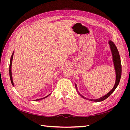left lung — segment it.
I'll list each match as a JSON object with an SVG mask.
<instances>
[{"label": "left lung", "instance_id": "left-lung-1", "mask_svg": "<svg viewBox=\"0 0 130 130\" xmlns=\"http://www.w3.org/2000/svg\"><path fill=\"white\" fill-rule=\"evenodd\" d=\"M108 43L110 46V49H111V52H112L113 62L115 72H116V82H115V85L113 88L112 89V90L107 94H106V95H104V96H102V97L98 99H92L87 98L86 97H85L84 96L82 95L79 92L78 88H77V85L76 84H75V88L77 90V92H78V93H79V94L80 95L82 98L87 99V100H89L90 101H93V102H96L103 101L105 100L106 99H107L108 96H109V95L114 92L116 89V88L117 87L118 84H119L121 77V73H122V68H121V59H120V56L119 52H118V51L117 50V48L116 47V46L114 42H113L111 40H109Z\"/></svg>", "mask_w": 130, "mask_h": 130}]
</instances>
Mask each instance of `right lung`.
Segmentation results:
<instances>
[{
    "label": "right lung",
    "instance_id": "add662e5",
    "mask_svg": "<svg viewBox=\"0 0 130 130\" xmlns=\"http://www.w3.org/2000/svg\"><path fill=\"white\" fill-rule=\"evenodd\" d=\"M14 52L13 51V54L12 55V56H11V57H10V63H9V76H10V81H11V83H12V84L13 85V87H14V83H13V78H12V60H13V55H14ZM51 94H48V95H47L46 96H45V97H43V98H40V99H36V100H34V101H40V100H42V99H45L48 96H49Z\"/></svg>",
    "mask_w": 130,
    "mask_h": 130
}]
</instances>
